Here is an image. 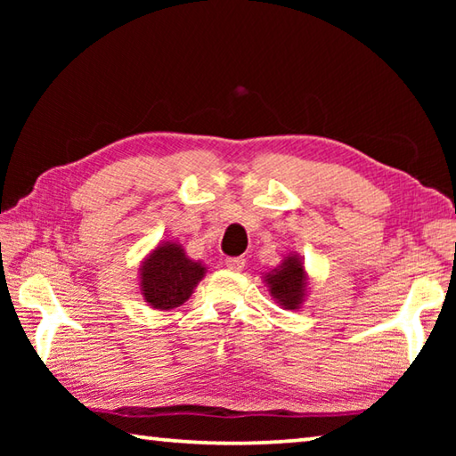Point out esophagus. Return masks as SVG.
Wrapping results in <instances>:
<instances>
[{"mask_svg": "<svg viewBox=\"0 0 456 456\" xmlns=\"http://www.w3.org/2000/svg\"><path fill=\"white\" fill-rule=\"evenodd\" d=\"M225 265H227V269H231V272H241V269L245 267V259L243 257H227Z\"/></svg>", "mask_w": 456, "mask_h": 456, "instance_id": "esophagus-1", "label": "esophagus"}]
</instances>
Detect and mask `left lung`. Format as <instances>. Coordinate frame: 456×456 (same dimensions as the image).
Masks as SVG:
<instances>
[{
  "label": "left lung",
  "instance_id": "obj_1",
  "mask_svg": "<svg viewBox=\"0 0 456 456\" xmlns=\"http://www.w3.org/2000/svg\"><path fill=\"white\" fill-rule=\"evenodd\" d=\"M307 280L310 277H307L304 261L297 253H289L280 265L264 275L269 293L283 310H299L302 307L307 296V285H310Z\"/></svg>",
  "mask_w": 456,
  "mask_h": 456
}]
</instances>
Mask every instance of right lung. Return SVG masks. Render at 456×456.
<instances>
[{"label":"right lung","mask_w":456,"mask_h":456,"mask_svg":"<svg viewBox=\"0 0 456 456\" xmlns=\"http://www.w3.org/2000/svg\"><path fill=\"white\" fill-rule=\"evenodd\" d=\"M138 272L144 302L154 310L168 312L187 302L192 289L205 277L207 267L191 259L183 245L163 241L144 257Z\"/></svg>","instance_id":"obj_1"}]
</instances>
